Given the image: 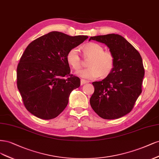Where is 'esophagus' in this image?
I'll return each mask as SVG.
<instances>
[{"label": "esophagus", "mask_w": 159, "mask_h": 159, "mask_svg": "<svg viewBox=\"0 0 159 159\" xmlns=\"http://www.w3.org/2000/svg\"><path fill=\"white\" fill-rule=\"evenodd\" d=\"M86 83V81L85 80H84V79H81L80 80V84L81 85H83V84H84Z\"/></svg>", "instance_id": "1"}]
</instances>
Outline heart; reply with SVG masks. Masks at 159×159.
<instances>
[{"instance_id": "heart-1", "label": "heart", "mask_w": 159, "mask_h": 159, "mask_svg": "<svg viewBox=\"0 0 159 159\" xmlns=\"http://www.w3.org/2000/svg\"><path fill=\"white\" fill-rule=\"evenodd\" d=\"M102 46L97 43L90 42L83 47L84 57H90L89 61V68L81 69L76 75L86 80H94L102 75H108L114 66V57L110 52H104ZM66 61L75 70H78L81 66V59L79 50L72 48L66 54Z\"/></svg>"}]
</instances>
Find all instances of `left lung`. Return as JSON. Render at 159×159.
I'll use <instances>...</instances> for the list:
<instances>
[{
    "instance_id": "obj_1",
    "label": "left lung",
    "mask_w": 159,
    "mask_h": 159,
    "mask_svg": "<svg viewBox=\"0 0 159 159\" xmlns=\"http://www.w3.org/2000/svg\"><path fill=\"white\" fill-rule=\"evenodd\" d=\"M91 39L107 45L114 55V66L106 78L93 83L94 93L90 99V106L102 118H120L131 111L142 92L145 70L141 56L118 34L98 35Z\"/></svg>"
}]
</instances>
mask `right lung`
<instances>
[{"label":"right lung","mask_w":159,"mask_h":159,"mask_svg":"<svg viewBox=\"0 0 159 159\" xmlns=\"http://www.w3.org/2000/svg\"><path fill=\"white\" fill-rule=\"evenodd\" d=\"M88 38L51 32L25 48L17 66V87L32 114L51 120L65 110L70 93L80 85V79L69 74L66 54Z\"/></svg>","instance_id":"right-lung-1"}]
</instances>
